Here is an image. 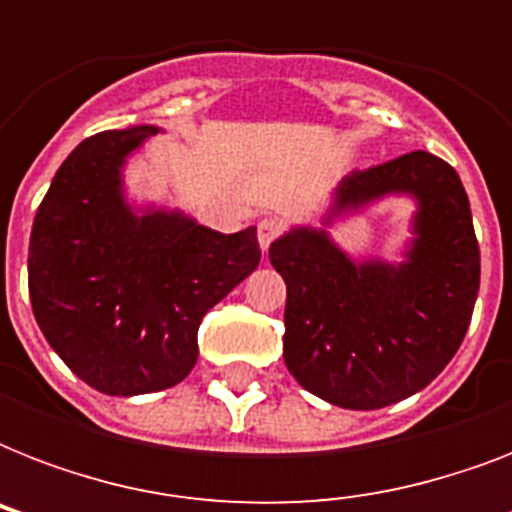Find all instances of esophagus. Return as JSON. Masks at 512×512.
Returning a JSON list of instances; mask_svg holds the SVG:
<instances>
[{"mask_svg":"<svg viewBox=\"0 0 512 512\" xmlns=\"http://www.w3.org/2000/svg\"><path fill=\"white\" fill-rule=\"evenodd\" d=\"M281 231H284V225H281V220H276V217H265V220H260V223H257V241H260V249L268 252V247L279 239Z\"/></svg>","mask_w":512,"mask_h":512,"instance_id":"34e87169","label":"esophagus"}]
</instances>
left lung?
<instances>
[{"mask_svg": "<svg viewBox=\"0 0 512 512\" xmlns=\"http://www.w3.org/2000/svg\"><path fill=\"white\" fill-rule=\"evenodd\" d=\"M385 196L417 201L401 263L353 260L324 228H292L268 252L287 284L284 364L342 409H382L430 385L462 345L478 297L481 255L454 167L412 151L350 172L324 223Z\"/></svg>", "mask_w": 512, "mask_h": 512, "instance_id": "1", "label": "left lung"}]
</instances>
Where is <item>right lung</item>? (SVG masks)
I'll return each instance as SVG.
<instances>
[{
    "label": "right lung",
    "mask_w": 512,
    "mask_h": 512,
    "mask_svg": "<svg viewBox=\"0 0 512 512\" xmlns=\"http://www.w3.org/2000/svg\"><path fill=\"white\" fill-rule=\"evenodd\" d=\"M159 127L82 140L36 209L34 319L71 372L106 396L172 388L199 356L204 313L260 265L257 228L217 233L177 209H135L122 170Z\"/></svg>",
    "instance_id": "add662e5"
}]
</instances>
